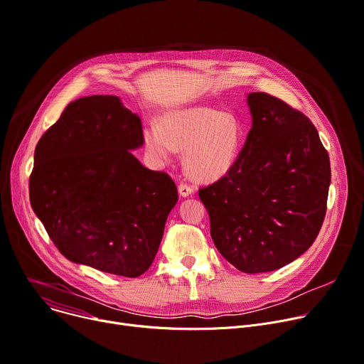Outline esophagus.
Returning a JSON list of instances; mask_svg holds the SVG:
<instances>
[{
    "label": "esophagus",
    "instance_id": "obj_1",
    "mask_svg": "<svg viewBox=\"0 0 364 364\" xmlns=\"http://www.w3.org/2000/svg\"><path fill=\"white\" fill-rule=\"evenodd\" d=\"M178 191L181 193V197H189V195L193 192V188L191 185H188V183H181L178 186Z\"/></svg>",
    "mask_w": 364,
    "mask_h": 364
}]
</instances>
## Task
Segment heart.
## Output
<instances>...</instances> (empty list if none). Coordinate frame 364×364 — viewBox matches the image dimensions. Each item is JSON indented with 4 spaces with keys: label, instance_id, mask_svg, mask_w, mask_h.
<instances>
[{
    "label": "heart",
    "instance_id": "b5f03b06",
    "mask_svg": "<svg viewBox=\"0 0 364 364\" xmlns=\"http://www.w3.org/2000/svg\"><path fill=\"white\" fill-rule=\"evenodd\" d=\"M245 127L233 112L208 106L176 109L163 117L161 127L149 125L146 147L166 161L173 149L183 150V167L193 178L213 182L226 176L245 146Z\"/></svg>",
    "mask_w": 364,
    "mask_h": 364
}]
</instances>
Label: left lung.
<instances>
[{"instance_id":"obj_1","label":"left lung","mask_w":364,"mask_h":364,"mask_svg":"<svg viewBox=\"0 0 364 364\" xmlns=\"http://www.w3.org/2000/svg\"><path fill=\"white\" fill-rule=\"evenodd\" d=\"M252 115L233 169L200 188L211 237L233 267L282 268L312 246L326 213L329 156L315 125L268 93H249Z\"/></svg>"}]
</instances>
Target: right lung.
<instances>
[{"label":"right lung","mask_w":364,"mask_h":364,"mask_svg":"<svg viewBox=\"0 0 364 364\" xmlns=\"http://www.w3.org/2000/svg\"><path fill=\"white\" fill-rule=\"evenodd\" d=\"M143 143L139 117L103 95L71 102L41 136L31 204L71 262L129 278L153 264L178 189L131 153Z\"/></svg>","instance_id":"right-lung-1"}]
</instances>
